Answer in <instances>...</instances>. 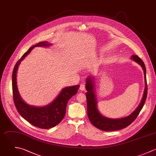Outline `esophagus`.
Returning a JSON list of instances; mask_svg holds the SVG:
<instances>
[{"instance_id":"obj_1","label":"esophagus","mask_w":156,"mask_h":156,"mask_svg":"<svg viewBox=\"0 0 156 156\" xmlns=\"http://www.w3.org/2000/svg\"><path fill=\"white\" fill-rule=\"evenodd\" d=\"M80 89L81 90H86V86H85V84H83V83H81L80 86Z\"/></svg>"}]
</instances>
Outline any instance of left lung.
Listing matches in <instances>:
<instances>
[{
  "mask_svg": "<svg viewBox=\"0 0 156 156\" xmlns=\"http://www.w3.org/2000/svg\"><path fill=\"white\" fill-rule=\"evenodd\" d=\"M131 58L133 60L140 64L144 70L145 81V88L143 98L139 106L131 115L125 118L119 119H108L101 115L97 109V100L94 93V87L92 78V77L89 76V78H87L86 80V88L87 90V92L86 93V95L87 99L88 118L92 124L95 127L97 128L100 130L105 131H112L120 130L126 128L136 120L144 106L147 97L148 90V86L146 78V67L143 61L137 55H133Z\"/></svg>",
  "mask_w": 156,
  "mask_h": 156,
  "instance_id": "obj_1",
  "label": "left lung"
}]
</instances>
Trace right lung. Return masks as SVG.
Returning <instances> with one entry per match:
<instances>
[{"instance_id": "add662e5", "label": "right lung", "mask_w": 156, "mask_h": 156, "mask_svg": "<svg viewBox=\"0 0 156 156\" xmlns=\"http://www.w3.org/2000/svg\"><path fill=\"white\" fill-rule=\"evenodd\" d=\"M48 42H41L30 47L16 62L12 75V89L13 101L19 114L31 125L41 128L50 129L58 125L64 119L69 100L75 95L79 85L64 88L59 95L50 105L44 107H35L26 104L20 98L16 84V73L19 65L24 58L35 47L49 46Z\"/></svg>"}]
</instances>
